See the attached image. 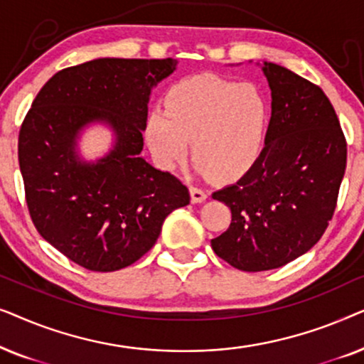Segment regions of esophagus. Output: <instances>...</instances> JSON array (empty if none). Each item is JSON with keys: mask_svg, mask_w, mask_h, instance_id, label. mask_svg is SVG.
<instances>
[{"mask_svg": "<svg viewBox=\"0 0 364 364\" xmlns=\"http://www.w3.org/2000/svg\"><path fill=\"white\" fill-rule=\"evenodd\" d=\"M191 197H192V202L196 203H200L207 198V192L203 191L200 187H191Z\"/></svg>", "mask_w": 364, "mask_h": 364, "instance_id": "1", "label": "esophagus"}]
</instances>
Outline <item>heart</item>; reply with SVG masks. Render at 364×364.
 <instances>
[{"mask_svg": "<svg viewBox=\"0 0 364 364\" xmlns=\"http://www.w3.org/2000/svg\"><path fill=\"white\" fill-rule=\"evenodd\" d=\"M270 102L255 84L217 76L181 81L164 96V111L154 109L146 122V139L154 159L173 168L187 156L218 181L247 172L265 146Z\"/></svg>", "mask_w": 364, "mask_h": 364, "instance_id": "1", "label": "heart"}]
</instances>
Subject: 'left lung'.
Returning a JSON list of instances; mask_svg holds the SVG:
<instances>
[{
    "instance_id": "1",
    "label": "left lung",
    "mask_w": 364,
    "mask_h": 364,
    "mask_svg": "<svg viewBox=\"0 0 364 364\" xmlns=\"http://www.w3.org/2000/svg\"><path fill=\"white\" fill-rule=\"evenodd\" d=\"M272 89L265 147L235 183L212 197L232 222L212 248L243 272L280 268L310 250L336 208L346 168V139L320 86L263 63Z\"/></svg>"
}]
</instances>
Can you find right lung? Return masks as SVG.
Returning a JSON list of instances; mask_svg holds the SVG:
<instances>
[{
    "mask_svg": "<svg viewBox=\"0 0 364 364\" xmlns=\"http://www.w3.org/2000/svg\"><path fill=\"white\" fill-rule=\"evenodd\" d=\"M176 66L172 58H101L66 68L44 84L21 124L18 159L34 227L87 270L132 265L157 242L168 213L191 202L176 176L141 157L149 94ZM89 122L117 134L113 151L92 164L75 154Z\"/></svg>",
    "mask_w": 364,
    "mask_h": 364,
    "instance_id": "obj_1",
    "label": "right lung"
}]
</instances>
